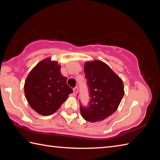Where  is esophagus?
<instances>
[{
    "instance_id": "1",
    "label": "esophagus",
    "mask_w": 160,
    "mask_h": 160,
    "mask_svg": "<svg viewBox=\"0 0 160 160\" xmlns=\"http://www.w3.org/2000/svg\"><path fill=\"white\" fill-rule=\"evenodd\" d=\"M73 90V93H74V95H76L77 93H78V87H75Z\"/></svg>"
}]
</instances>
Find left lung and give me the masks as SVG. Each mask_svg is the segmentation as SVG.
<instances>
[{
	"instance_id": "1",
	"label": "left lung",
	"mask_w": 160,
	"mask_h": 160,
	"mask_svg": "<svg viewBox=\"0 0 160 160\" xmlns=\"http://www.w3.org/2000/svg\"><path fill=\"white\" fill-rule=\"evenodd\" d=\"M90 93L89 107H80V113L85 120L102 121L115 113L124 96L122 80L101 60L87 61L84 65Z\"/></svg>"
}]
</instances>
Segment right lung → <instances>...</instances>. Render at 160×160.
Wrapping results in <instances>:
<instances>
[{
	"instance_id": "right-lung-1",
	"label": "right lung",
	"mask_w": 160,
	"mask_h": 160,
	"mask_svg": "<svg viewBox=\"0 0 160 160\" xmlns=\"http://www.w3.org/2000/svg\"><path fill=\"white\" fill-rule=\"evenodd\" d=\"M58 61L47 58L30 71L24 84L29 106L38 114L52 115L60 107L73 90L67 84Z\"/></svg>"
}]
</instances>
